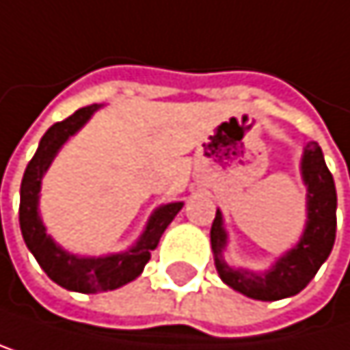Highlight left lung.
Instances as JSON below:
<instances>
[{"label": "left lung", "mask_w": 350, "mask_h": 350, "mask_svg": "<svg viewBox=\"0 0 350 350\" xmlns=\"http://www.w3.org/2000/svg\"><path fill=\"white\" fill-rule=\"evenodd\" d=\"M302 177L308 188V221L300 243L285 254L270 272L254 275V272L234 270L221 260L226 247V232L221 226V213H215L211 226V249L215 254V266L226 285L245 293L254 300H281L300 293L317 270L332 254L336 241V185L334 177L323 160V152L317 144L304 148Z\"/></svg>", "instance_id": "obj_1"}]
</instances>
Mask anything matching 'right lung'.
<instances>
[{
    "mask_svg": "<svg viewBox=\"0 0 350 350\" xmlns=\"http://www.w3.org/2000/svg\"><path fill=\"white\" fill-rule=\"evenodd\" d=\"M94 109L96 105L82 107L73 116L65 118L63 122L52 124L46 131L36 156L29 160V165L25 169L23 183H21V206H18L21 232L29 251L36 256L38 264L44 268V272L54 283L80 293L118 289L137 279L144 266L150 262V254L156 249L162 232L167 230V226L173 221V217L179 213L183 204V202H171L160 206L150 217L146 232L141 234L137 245L124 251V254H116V256H105V258L69 256L67 251H63L46 234V228L38 213V198H40L38 194H40L42 177L50 167L52 158L57 156L59 148L75 131L82 129V124L94 113Z\"/></svg>",
    "mask_w": 350,
    "mask_h": 350,
    "instance_id": "obj_1",
    "label": "right lung"
}]
</instances>
